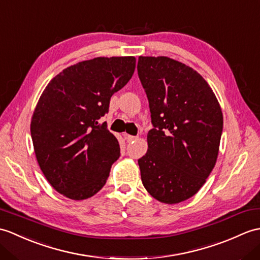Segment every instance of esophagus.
Segmentation results:
<instances>
[{"label": "esophagus", "instance_id": "34e87169", "mask_svg": "<svg viewBox=\"0 0 260 260\" xmlns=\"http://www.w3.org/2000/svg\"><path fill=\"white\" fill-rule=\"evenodd\" d=\"M124 136H125V140L127 141L128 143H131V142H134V141H136V140H137V136H133V135H128V134H125Z\"/></svg>", "mask_w": 260, "mask_h": 260}]
</instances>
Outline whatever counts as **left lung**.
Masks as SVG:
<instances>
[{"mask_svg": "<svg viewBox=\"0 0 260 260\" xmlns=\"http://www.w3.org/2000/svg\"><path fill=\"white\" fill-rule=\"evenodd\" d=\"M138 76L149 102L154 128L138 159L145 188L158 202L194 196L215 167L222 112L201 74L167 56H140Z\"/></svg>", "mask_w": 260, "mask_h": 260, "instance_id": "8db88e82", "label": "left lung"}]
</instances>
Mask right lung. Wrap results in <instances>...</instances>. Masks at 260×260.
<instances>
[{"instance_id": "add662e5", "label": "right lung", "mask_w": 260, "mask_h": 260, "mask_svg": "<svg viewBox=\"0 0 260 260\" xmlns=\"http://www.w3.org/2000/svg\"><path fill=\"white\" fill-rule=\"evenodd\" d=\"M134 56L95 57L53 77L31 119L36 159L47 182L73 201L94 196L119 157L117 138L98 119L131 80Z\"/></svg>"}]
</instances>
